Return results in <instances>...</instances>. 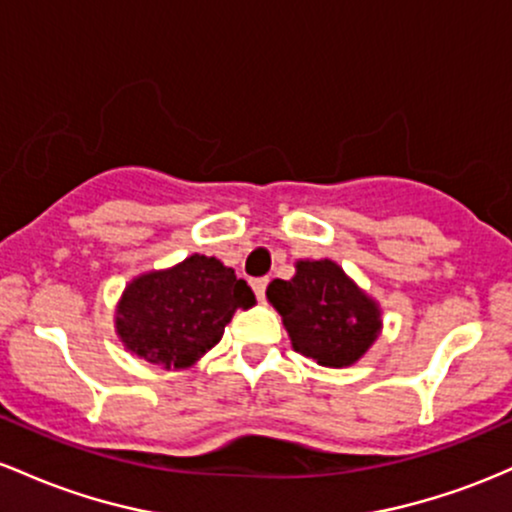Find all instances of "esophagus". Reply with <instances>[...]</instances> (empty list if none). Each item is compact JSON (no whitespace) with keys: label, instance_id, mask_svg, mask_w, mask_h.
I'll list each match as a JSON object with an SVG mask.
<instances>
[{"label":"esophagus","instance_id":"34e87169","mask_svg":"<svg viewBox=\"0 0 512 512\" xmlns=\"http://www.w3.org/2000/svg\"><path fill=\"white\" fill-rule=\"evenodd\" d=\"M251 287H254V292H256L258 300H263V295H266V287H268V278H256V280H251Z\"/></svg>","mask_w":512,"mask_h":512}]
</instances>
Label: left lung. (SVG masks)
Returning <instances> with one entry per match:
<instances>
[{"label":"left lung","instance_id":"obj_1","mask_svg":"<svg viewBox=\"0 0 512 512\" xmlns=\"http://www.w3.org/2000/svg\"><path fill=\"white\" fill-rule=\"evenodd\" d=\"M268 302L283 317L292 348L324 367L358 363L382 333V309L331 258H304L290 280H273Z\"/></svg>","mask_w":512,"mask_h":512}]
</instances>
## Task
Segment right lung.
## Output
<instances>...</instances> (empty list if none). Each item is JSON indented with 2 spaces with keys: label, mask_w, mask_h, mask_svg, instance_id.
<instances>
[{
  "label": "right lung",
  "mask_w": 512,
  "mask_h": 512,
  "mask_svg": "<svg viewBox=\"0 0 512 512\" xmlns=\"http://www.w3.org/2000/svg\"><path fill=\"white\" fill-rule=\"evenodd\" d=\"M254 292L215 256L193 254L162 271L135 275L116 304V336L125 350L164 370H188L220 343L237 309Z\"/></svg>",
  "instance_id": "add662e5"
}]
</instances>
